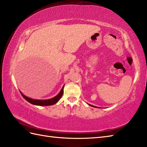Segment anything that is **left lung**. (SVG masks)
Listing matches in <instances>:
<instances>
[{"label": "left lung", "mask_w": 147, "mask_h": 147, "mask_svg": "<svg viewBox=\"0 0 147 147\" xmlns=\"http://www.w3.org/2000/svg\"><path fill=\"white\" fill-rule=\"evenodd\" d=\"M90 106H93V105H90ZM93 107H94V106H93Z\"/></svg>", "instance_id": "1"}]
</instances>
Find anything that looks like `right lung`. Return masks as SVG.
Instances as JSON below:
<instances>
[{"instance_id":"right-lung-1","label":"right lung","mask_w":147,"mask_h":147,"mask_svg":"<svg viewBox=\"0 0 147 147\" xmlns=\"http://www.w3.org/2000/svg\"><path fill=\"white\" fill-rule=\"evenodd\" d=\"M63 89H64V86L62 87V90H61L60 93H59V94L55 96V97L52 98L51 99H49V100H35V99H32V98H30L27 97L25 95H24L23 94L21 95L23 96V97L27 100L28 102L31 103V104H32L33 105H41V106H47V105H54L55 104H56L60 98H61V96L63 95Z\"/></svg>"}]
</instances>
